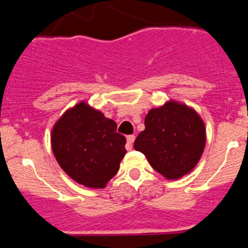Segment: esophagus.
I'll return each instance as SVG.
<instances>
[{"label":"esophagus","instance_id":"1","mask_svg":"<svg viewBox=\"0 0 248 248\" xmlns=\"http://www.w3.org/2000/svg\"><path fill=\"white\" fill-rule=\"evenodd\" d=\"M134 140H135V136H134V135H128V136H127V144H126L127 150L132 149Z\"/></svg>","mask_w":248,"mask_h":248}]
</instances>
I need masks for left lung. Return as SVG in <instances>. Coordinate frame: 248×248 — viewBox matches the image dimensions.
Segmentation results:
<instances>
[{"instance_id": "1", "label": "left lung", "mask_w": 248, "mask_h": 248, "mask_svg": "<svg viewBox=\"0 0 248 248\" xmlns=\"http://www.w3.org/2000/svg\"><path fill=\"white\" fill-rule=\"evenodd\" d=\"M144 126L134 148L144 154L156 171L167 179H178L192 171L206 142L205 124L193 108L169 100L148 112Z\"/></svg>"}]
</instances>
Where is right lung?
Masks as SVG:
<instances>
[{
  "mask_svg": "<svg viewBox=\"0 0 248 248\" xmlns=\"http://www.w3.org/2000/svg\"><path fill=\"white\" fill-rule=\"evenodd\" d=\"M126 138L104 113L80 101L57 120L51 148L57 162L77 183L104 189L115 176L126 155Z\"/></svg>",
  "mask_w": 248,
  "mask_h": 248,
  "instance_id": "add662e5",
  "label": "right lung"
}]
</instances>
